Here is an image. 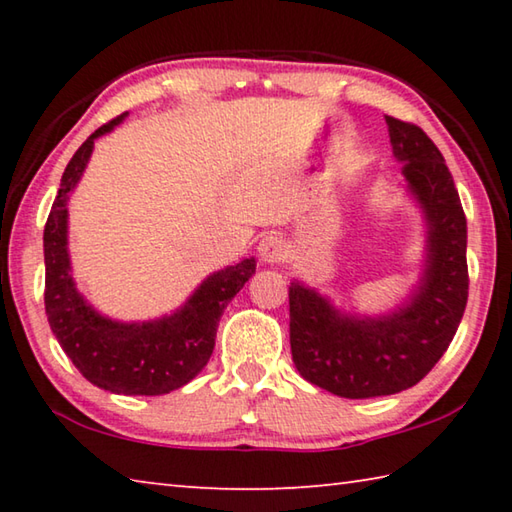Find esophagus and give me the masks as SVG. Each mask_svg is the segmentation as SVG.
<instances>
[{"label":"esophagus","mask_w":512,"mask_h":512,"mask_svg":"<svg viewBox=\"0 0 512 512\" xmlns=\"http://www.w3.org/2000/svg\"><path fill=\"white\" fill-rule=\"evenodd\" d=\"M287 255H289L287 244H284V239L280 235H275V232H271V235H266L262 241H259V257H262L264 262L280 264L287 259Z\"/></svg>","instance_id":"esophagus-1"}]
</instances>
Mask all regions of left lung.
I'll return each instance as SVG.
<instances>
[{
  "instance_id": "8db88e82",
  "label": "left lung",
  "mask_w": 512,
  "mask_h": 512,
  "mask_svg": "<svg viewBox=\"0 0 512 512\" xmlns=\"http://www.w3.org/2000/svg\"><path fill=\"white\" fill-rule=\"evenodd\" d=\"M406 189L427 221L418 287L381 316L341 314L302 282L289 287V336L302 377L325 391L366 400L418 384L452 343L467 305V221L443 153L420 126L386 115Z\"/></svg>"
}]
</instances>
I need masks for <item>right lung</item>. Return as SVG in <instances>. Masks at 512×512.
<instances>
[{
	"mask_svg": "<svg viewBox=\"0 0 512 512\" xmlns=\"http://www.w3.org/2000/svg\"><path fill=\"white\" fill-rule=\"evenodd\" d=\"M128 112L97 128L72 155L45 225V311L60 348L90 384L117 395H164L192 381L212 357L216 327L228 302L255 273V257L203 280L183 307L146 323L101 316L72 277L67 253V201L79 183L94 140Z\"/></svg>",
	"mask_w": 512,
	"mask_h": 512,
	"instance_id": "1",
	"label": "right lung"
}]
</instances>
